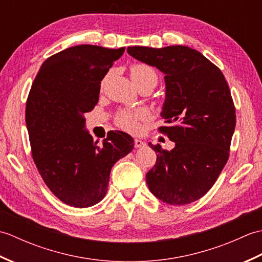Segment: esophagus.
Segmentation results:
<instances>
[{"instance_id": "esophagus-1", "label": "esophagus", "mask_w": 262, "mask_h": 262, "mask_svg": "<svg viewBox=\"0 0 262 262\" xmlns=\"http://www.w3.org/2000/svg\"><path fill=\"white\" fill-rule=\"evenodd\" d=\"M134 145H135V147L141 148V147H144V146H145V142L142 141V140H140V138H135V141H134Z\"/></svg>"}]
</instances>
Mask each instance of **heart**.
I'll return each mask as SVG.
<instances>
[{
  "instance_id": "b5f03b06",
  "label": "heart",
  "mask_w": 262,
  "mask_h": 262,
  "mask_svg": "<svg viewBox=\"0 0 262 262\" xmlns=\"http://www.w3.org/2000/svg\"><path fill=\"white\" fill-rule=\"evenodd\" d=\"M130 79L134 84H140V83H151L155 86L158 82V75L151 66L145 64H135L130 68L129 72ZM145 116L143 111H137V113H121L118 118H117V124L126 130L134 132L137 129V118Z\"/></svg>"
}]
</instances>
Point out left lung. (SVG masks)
<instances>
[{
  "label": "left lung",
  "instance_id": "1",
  "mask_svg": "<svg viewBox=\"0 0 262 262\" xmlns=\"http://www.w3.org/2000/svg\"><path fill=\"white\" fill-rule=\"evenodd\" d=\"M127 53L164 74L165 99L160 127L174 147L157 152L146 183L158 199L186 205L207 192L229 160L235 108L225 77L202 53L187 46H133Z\"/></svg>",
  "mask_w": 262,
  "mask_h": 262
}]
</instances>
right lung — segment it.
Listing matches in <instances>:
<instances>
[{
    "label": "right lung",
    "mask_w": 262,
    "mask_h": 262,
    "mask_svg": "<svg viewBox=\"0 0 262 262\" xmlns=\"http://www.w3.org/2000/svg\"><path fill=\"white\" fill-rule=\"evenodd\" d=\"M125 47L66 48L42 63L26 107L33 161L51 191L63 203L85 208L108 190L111 168L134 148L125 132L111 130L100 145L84 115L98 103L100 83Z\"/></svg>",
    "instance_id": "1"
}]
</instances>
